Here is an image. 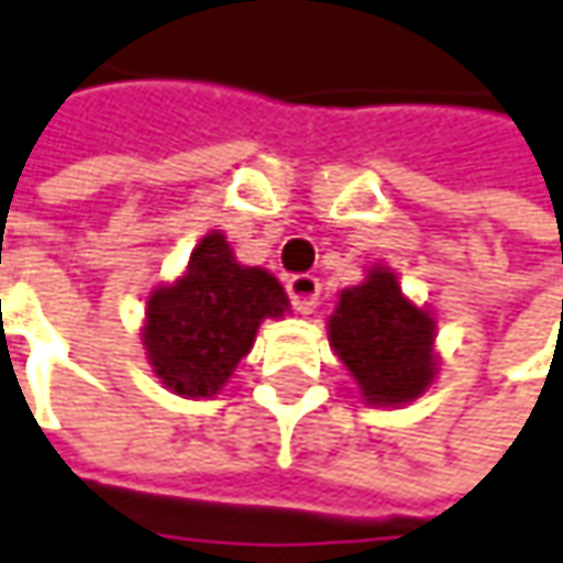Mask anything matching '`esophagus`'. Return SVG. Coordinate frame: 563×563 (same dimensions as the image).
Returning a JSON list of instances; mask_svg holds the SVG:
<instances>
[{"label":"esophagus","instance_id":"34e87169","mask_svg":"<svg viewBox=\"0 0 563 563\" xmlns=\"http://www.w3.org/2000/svg\"><path fill=\"white\" fill-rule=\"evenodd\" d=\"M286 292H289V302L299 314H309L318 306V296H321V283L312 274H296L286 280Z\"/></svg>","mask_w":563,"mask_h":563}]
</instances>
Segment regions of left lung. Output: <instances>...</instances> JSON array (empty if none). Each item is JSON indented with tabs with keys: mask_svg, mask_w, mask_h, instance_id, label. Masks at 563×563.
Here are the masks:
<instances>
[{
	"mask_svg": "<svg viewBox=\"0 0 563 563\" xmlns=\"http://www.w3.org/2000/svg\"><path fill=\"white\" fill-rule=\"evenodd\" d=\"M328 341L366 405H408L437 379V321L379 264L369 267L366 280L338 296Z\"/></svg>",
	"mask_w": 563,
	"mask_h": 563,
	"instance_id": "obj_1",
	"label": "left lung"
}]
</instances>
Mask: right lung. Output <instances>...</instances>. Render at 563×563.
Wrapping results in <instances>:
<instances>
[{
    "instance_id": "right-lung-1",
    "label": "right lung",
    "mask_w": 563,
    "mask_h": 563,
    "mask_svg": "<svg viewBox=\"0 0 563 563\" xmlns=\"http://www.w3.org/2000/svg\"><path fill=\"white\" fill-rule=\"evenodd\" d=\"M289 299L264 267H245L216 229L190 251L175 283L146 299L143 347L152 373L181 398H213L249 356L264 318H283Z\"/></svg>"
}]
</instances>
